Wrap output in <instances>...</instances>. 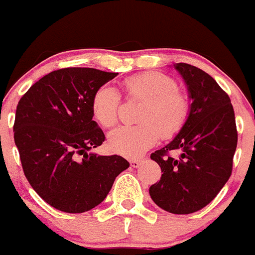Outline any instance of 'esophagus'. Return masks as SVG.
Listing matches in <instances>:
<instances>
[{"mask_svg": "<svg viewBox=\"0 0 255 255\" xmlns=\"http://www.w3.org/2000/svg\"><path fill=\"white\" fill-rule=\"evenodd\" d=\"M141 162H142V161H141L140 158H132V160H130L131 167H133V168H137L138 166L141 165Z\"/></svg>", "mask_w": 255, "mask_h": 255, "instance_id": "obj_1", "label": "esophagus"}]
</instances>
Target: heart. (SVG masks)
Masks as SVG:
<instances>
[{
  "mask_svg": "<svg viewBox=\"0 0 255 255\" xmlns=\"http://www.w3.org/2000/svg\"><path fill=\"white\" fill-rule=\"evenodd\" d=\"M125 95L142 102L137 127H120L108 136L113 152L125 157H137L152 147L158 136L171 137L182 128L190 114V100L177 89L175 79L162 73L147 72L132 75L123 82ZM120 98L109 85L98 88L92 98V113L103 128H112L118 120Z\"/></svg>",
  "mask_w": 255,
  "mask_h": 255,
  "instance_id": "b5f03b06",
  "label": "heart"
}]
</instances>
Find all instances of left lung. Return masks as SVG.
I'll use <instances>...</instances> for the list:
<instances>
[{"mask_svg":"<svg viewBox=\"0 0 255 255\" xmlns=\"http://www.w3.org/2000/svg\"><path fill=\"white\" fill-rule=\"evenodd\" d=\"M173 68L187 87L190 114L177 135L151 155L162 176L150 187V196L167 212L188 214L206 207L226 185L238 135L231 99L216 80L186 63ZM170 150L180 155L171 158Z\"/></svg>","mask_w":255,"mask_h":255,"instance_id":"obj_1","label":"left lung"}]
</instances>
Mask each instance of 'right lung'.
Returning a JSON list of instances; mask_svg holds the SVG:
<instances>
[{"label":"right lung","mask_w":255,"mask_h":255,"mask_svg":"<svg viewBox=\"0 0 255 255\" xmlns=\"http://www.w3.org/2000/svg\"><path fill=\"white\" fill-rule=\"evenodd\" d=\"M118 73L64 68L44 75L21 98L14 119V143L33 190L52 207L83 213L100 205L130 163L92 148L105 135L93 120L92 98Z\"/></svg>","instance_id":"1"}]
</instances>
